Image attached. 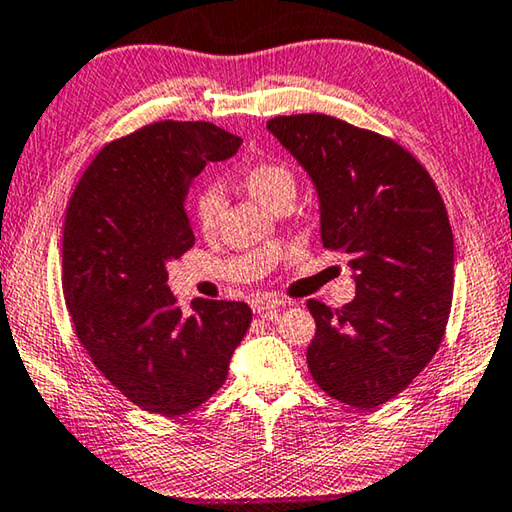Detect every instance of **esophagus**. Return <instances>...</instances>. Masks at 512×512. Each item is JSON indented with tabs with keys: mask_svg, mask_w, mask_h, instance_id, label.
I'll return each instance as SVG.
<instances>
[{
	"mask_svg": "<svg viewBox=\"0 0 512 512\" xmlns=\"http://www.w3.org/2000/svg\"><path fill=\"white\" fill-rule=\"evenodd\" d=\"M286 302L283 300H267V297H258V300L251 302V309H254L256 316H263V318H272L274 313H279Z\"/></svg>",
	"mask_w": 512,
	"mask_h": 512,
	"instance_id": "1",
	"label": "esophagus"
}]
</instances>
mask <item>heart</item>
<instances>
[{
  "label": "heart",
  "instance_id": "1",
  "mask_svg": "<svg viewBox=\"0 0 512 512\" xmlns=\"http://www.w3.org/2000/svg\"><path fill=\"white\" fill-rule=\"evenodd\" d=\"M245 187L263 206L270 208L281 194H295V176L281 162H256L247 169ZM226 210V194L219 185H206L194 196L196 224L206 233H215Z\"/></svg>",
  "mask_w": 512,
  "mask_h": 512
}]
</instances>
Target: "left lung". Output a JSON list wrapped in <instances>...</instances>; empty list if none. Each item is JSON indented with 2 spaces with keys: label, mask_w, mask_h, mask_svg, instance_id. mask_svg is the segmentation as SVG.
<instances>
[{
  "label": "left lung",
  "mask_w": 512,
  "mask_h": 512,
  "mask_svg": "<svg viewBox=\"0 0 512 512\" xmlns=\"http://www.w3.org/2000/svg\"><path fill=\"white\" fill-rule=\"evenodd\" d=\"M267 130L316 187L320 238L350 258L357 295L309 300L313 380L371 410L398 396L442 343L453 300V231L428 171L382 135L325 114L277 116Z\"/></svg>",
  "instance_id": "obj_1"
}]
</instances>
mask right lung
<instances>
[{
    "instance_id": "right-lung-1",
    "label": "right lung",
    "mask_w": 512,
    "mask_h": 512,
    "mask_svg": "<svg viewBox=\"0 0 512 512\" xmlns=\"http://www.w3.org/2000/svg\"><path fill=\"white\" fill-rule=\"evenodd\" d=\"M240 137L203 121H160L102 148L70 196L61 283L75 334L130 403L187 414L222 387L251 325L245 302L194 300L185 316L167 265L194 245L185 201Z\"/></svg>"
}]
</instances>
